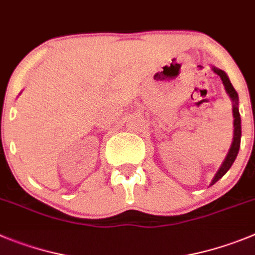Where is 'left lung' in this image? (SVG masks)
<instances>
[{"instance_id":"8db88e82","label":"left lung","mask_w":255,"mask_h":255,"mask_svg":"<svg viewBox=\"0 0 255 255\" xmlns=\"http://www.w3.org/2000/svg\"><path fill=\"white\" fill-rule=\"evenodd\" d=\"M212 71L220 76L221 81H223L224 86H225L226 92H228V95L230 96L231 101H233V104H234L233 105V116H234V137H233V144H231L230 149H229L228 155H226L225 160H224L223 164H221L220 169L218 170V173L215 174L214 179H212L211 184H214L216 183V182H218L229 169H230V167L233 165V163H234L235 158H237L238 153H239L240 137H242V125H240V124H242V121H240V114H239V109H238L239 97H238V93L237 91H235V88L233 87V85H231L230 79H229V77L226 76L225 72L216 68V67H212Z\"/></svg>"}]
</instances>
